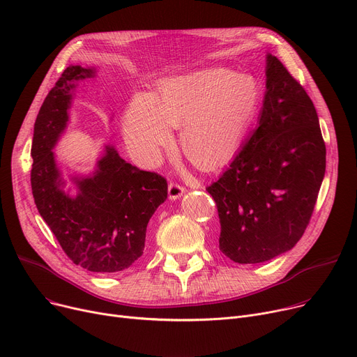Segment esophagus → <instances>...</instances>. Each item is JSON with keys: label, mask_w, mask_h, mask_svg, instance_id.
Segmentation results:
<instances>
[{"label": "esophagus", "mask_w": 357, "mask_h": 357, "mask_svg": "<svg viewBox=\"0 0 357 357\" xmlns=\"http://www.w3.org/2000/svg\"><path fill=\"white\" fill-rule=\"evenodd\" d=\"M167 190H169V198H171V199H178L185 192L183 186L176 183V182L169 183V188Z\"/></svg>", "instance_id": "esophagus-1"}]
</instances>
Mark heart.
I'll return each instance as SVG.
<instances>
[{"mask_svg": "<svg viewBox=\"0 0 357 357\" xmlns=\"http://www.w3.org/2000/svg\"><path fill=\"white\" fill-rule=\"evenodd\" d=\"M259 89L249 77L208 69L165 81L158 97L139 93L124 119V137L144 162H153L183 124L185 153L201 167L226 163L246 139L259 111Z\"/></svg>", "mask_w": 357, "mask_h": 357, "instance_id": "b5f03b06", "label": "heart"}]
</instances>
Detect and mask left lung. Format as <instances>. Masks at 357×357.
I'll return each instance as SVG.
<instances>
[{
    "instance_id": "left-lung-1",
    "label": "left lung",
    "mask_w": 357,
    "mask_h": 357,
    "mask_svg": "<svg viewBox=\"0 0 357 357\" xmlns=\"http://www.w3.org/2000/svg\"><path fill=\"white\" fill-rule=\"evenodd\" d=\"M266 78L257 128L207 186L220 218V250L237 264H260L296 245L326 172V143L307 91L272 54Z\"/></svg>"
}]
</instances>
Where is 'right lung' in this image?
<instances>
[{"mask_svg":"<svg viewBox=\"0 0 357 357\" xmlns=\"http://www.w3.org/2000/svg\"><path fill=\"white\" fill-rule=\"evenodd\" d=\"M89 77L93 69L69 66L49 91L34 123L30 182L37 210L73 264L114 273L143 255L147 222L166 199L167 182L107 147L96 174L77 181V197L62 191L52 149L66 126L75 82Z\"/></svg>","mask_w":357,"mask_h":357,"instance_id":"1","label":"right lung"}]
</instances>
